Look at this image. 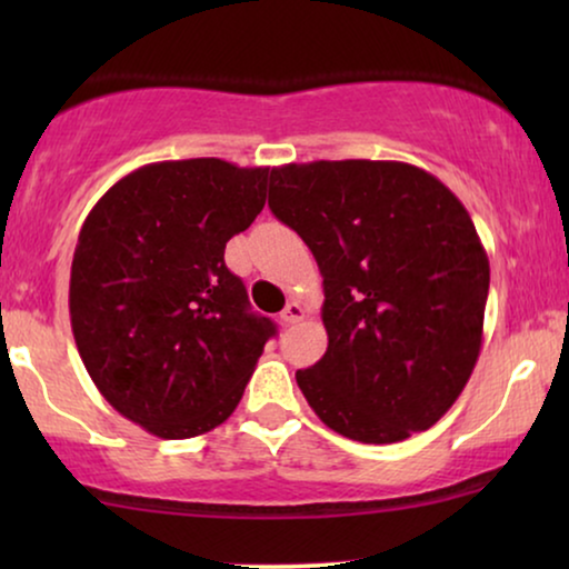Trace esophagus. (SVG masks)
<instances>
[{"label": "esophagus", "mask_w": 569, "mask_h": 569, "mask_svg": "<svg viewBox=\"0 0 569 569\" xmlns=\"http://www.w3.org/2000/svg\"><path fill=\"white\" fill-rule=\"evenodd\" d=\"M282 323H287V326H292V323H300L302 318H306V308L300 306L298 300H292V302H287V308L282 310Z\"/></svg>", "instance_id": "34e87169"}]
</instances>
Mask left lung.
Listing matches in <instances>:
<instances>
[{
  "instance_id": "obj_1",
  "label": "left lung",
  "mask_w": 569,
  "mask_h": 569,
  "mask_svg": "<svg viewBox=\"0 0 569 569\" xmlns=\"http://www.w3.org/2000/svg\"><path fill=\"white\" fill-rule=\"evenodd\" d=\"M269 207L323 277L326 355L298 370L310 409L357 442H399L453 407L479 360L489 259L446 183L399 160L271 170Z\"/></svg>"
}]
</instances>
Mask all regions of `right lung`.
<instances>
[{"mask_svg":"<svg viewBox=\"0 0 569 569\" xmlns=\"http://www.w3.org/2000/svg\"><path fill=\"white\" fill-rule=\"evenodd\" d=\"M269 181V168L220 158L150 162L84 217L69 277L77 349L100 396L162 440L222 425L274 337L224 267Z\"/></svg>","mask_w":569,"mask_h":569,"instance_id":"obj_1","label":"right lung"}]
</instances>
